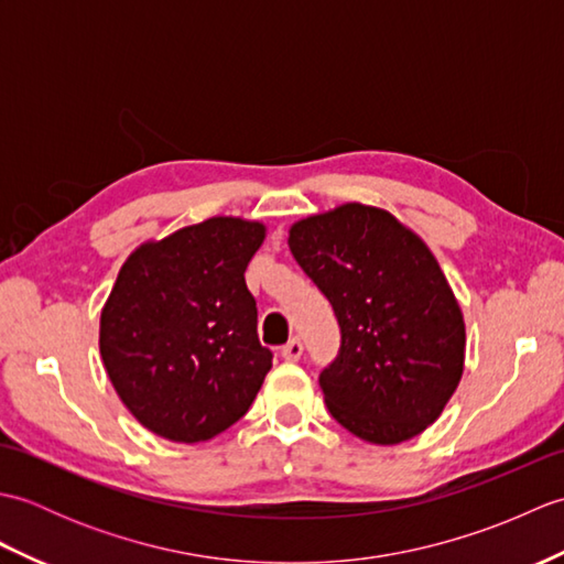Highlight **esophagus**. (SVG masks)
Segmentation results:
<instances>
[{
	"instance_id": "obj_1",
	"label": "esophagus",
	"mask_w": 564,
	"mask_h": 564,
	"mask_svg": "<svg viewBox=\"0 0 564 564\" xmlns=\"http://www.w3.org/2000/svg\"><path fill=\"white\" fill-rule=\"evenodd\" d=\"M281 356L285 358V361H297V358L303 356V341L297 339V337H293V339L281 349Z\"/></svg>"
}]
</instances>
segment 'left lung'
<instances>
[{
    "label": "left lung",
    "mask_w": 564,
    "mask_h": 564,
    "mask_svg": "<svg viewBox=\"0 0 564 564\" xmlns=\"http://www.w3.org/2000/svg\"><path fill=\"white\" fill-rule=\"evenodd\" d=\"M289 247L341 327L319 376L329 414L376 446L422 434L465 368L463 310L424 239L386 208L341 203L293 223Z\"/></svg>",
    "instance_id": "obj_1"
}]
</instances>
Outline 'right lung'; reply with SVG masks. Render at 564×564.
I'll return each mask as SVG.
<instances>
[{
	"mask_svg": "<svg viewBox=\"0 0 564 564\" xmlns=\"http://www.w3.org/2000/svg\"><path fill=\"white\" fill-rule=\"evenodd\" d=\"M259 220L215 215L130 251L101 307L99 351L126 410L166 441L198 443L245 416L271 351L245 271Z\"/></svg>",
	"mask_w": 564,
	"mask_h": 564,
	"instance_id": "obj_1",
	"label": "right lung"
}]
</instances>
